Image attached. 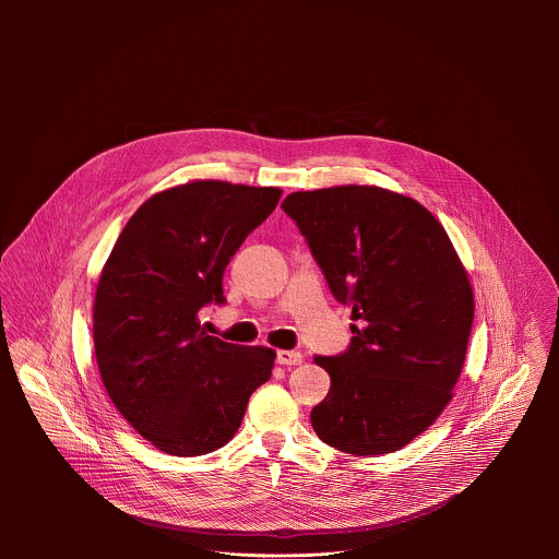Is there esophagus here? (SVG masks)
I'll use <instances>...</instances> for the list:
<instances>
[{
  "label": "esophagus",
  "mask_w": 559,
  "mask_h": 559,
  "mask_svg": "<svg viewBox=\"0 0 559 559\" xmlns=\"http://www.w3.org/2000/svg\"><path fill=\"white\" fill-rule=\"evenodd\" d=\"M301 361H304V355L297 350H277L280 366H299Z\"/></svg>",
  "instance_id": "34e87169"
}]
</instances>
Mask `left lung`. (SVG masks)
I'll list each match as a JSON object with an SVG mask.
<instances>
[{
	"mask_svg": "<svg viewBox=\"0 0 559 559\" xmlns=\"http://www.w3.org/2000/svg\"><path fill=\"white\" fill-rule=\"evenodd\" d=\"M282 209L355 320L342 355L314 357L331 388L312 428L346 454L396 452L435 424L463 372L474 322L467 271L435 215L394 191H297Z\"/></svg>",
	"mask_w": 559,
	"mask_h": 559,
	"instance_id": "left-lung-1",
	"label": "left lung"
}]
</instances>
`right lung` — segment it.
Returning a JSON list of instances; mask_svg holds the SVG:
<instances>
[{
    "label": "right lung",
    "mask_w": 559,
    "mask_h": 559,
    "mask_svg": "<svg viewBox=\"0 0 559 559\" xmlns=\"http://www.w3.org/2000/svg\"><path fill=\"white\" fill-rule=\"evenodd\" d=\"M282 189L195 180L155 193L116 240L94 297V353L120 415L157 450L200 456L239 430L275 350L200 329L224 271Z\"/></svg>",
    "instance_id": "obj_1"
}]
</instances>
